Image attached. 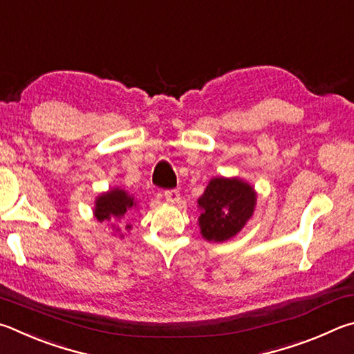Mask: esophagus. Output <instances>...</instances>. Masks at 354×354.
Returning <instances> with one entry per match:
<instances>
[{"label": "esophagus", "mask_w": 354, "mask_h": 354, "mask_svg": "<svg viewBox=\"0 0 354 354\" xmlns=\"http://www.w3.org/2000/svg\"><path fill=\"white\" fill-rule=\"evenodd\" d=\"M165 199L167 203H177L178 201H180V193H178L177 189L165 191Z\"/></svg>", "instance_id": "34e87169"}]
</instances>
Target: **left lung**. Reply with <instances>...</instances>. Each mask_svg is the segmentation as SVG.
<instances>
[{
    "label": "left lung",
    "instance_id": "left-lung-1",
    "mask_svg": "<svg viewBox=\"0 0 354 354\" xmlns=\"http://www.w3.org/2000/svg\"><path fill=\"white\" fill-rule=\"evenodd\" d=\"M199 228L208 243H225L243 230L255 213L257 191L239 177H213L197 199Z\"/></svg>",
    "mask_w": 354,
    "mask_h": 354
}]
</instances>
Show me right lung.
I'll return each instance as SVG.
<instances>
[{"mask_svg":"<svg viewBox=\"0 0 354 354\" xmlns=\"http://www.w3.org/2000/svg\"><path fill=\"white\" fill-rule=\"evenodd\" d=\"M135 197L129 194L126 189L120 187L110 188L109 191H104V193L99 194L95 199V207H93V216H95L97 222H107L110 224L111 232L113 234H118L120 238H124V233L121 232V227L118 225L120 222H126V218H129L128 212L131 213L136 209ZM126 232L132 230V225L126 224Z\"/></svg>","mask_w":354,"mask_h":354,"instance_id":"1","label":"right lung"}]
</instances>
